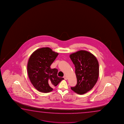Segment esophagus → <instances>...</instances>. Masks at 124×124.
Returning a JSON list of instances; mask_svg holds the SVG:
<instances>
[{"label":"esophagus","instance_id":"1","mask_svg":"<svg viewBox=\"0 0 124 124\" xmlns=\"http://www.w3.org/2000/svg\"><path fill=\"white\" fill-rule=\"evenodd\" d=\"M63 78H64V79H65V80H67L68 79L67 77L65 75V76H64V77H63Z\"/></svg>","mask_w":124,"mask_h":124}]
</instances>
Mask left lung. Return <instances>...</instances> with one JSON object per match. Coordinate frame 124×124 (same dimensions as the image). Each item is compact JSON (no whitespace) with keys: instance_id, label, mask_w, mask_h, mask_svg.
I'll use <instances>...</instances> for the list:
<instances>
[{"instance_id":"left-lung-1","label":"left lung","mask_w":124,"mask_h":124,"mask_svg":"<svg viewBox=\"0 0 124 124\" xmlns=\"http://www.w3.org/2000/svg\"><path fill=\"white\" fill-rule=\"evenodd\" d=\"M75 65L77 83L71 90L82 94L91 90L96 83L99 76V64L93 54L80 50L70 55Z\"/></svg>"}]
</instances>
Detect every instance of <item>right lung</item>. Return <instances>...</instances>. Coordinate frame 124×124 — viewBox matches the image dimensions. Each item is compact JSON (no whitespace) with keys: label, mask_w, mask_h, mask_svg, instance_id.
<instances>
[{"label":"right lung","mask_w":124,"mask_h":124,"mask_svg":"<svg viewBox=\"0 0 124 124\" xmlns=\"http://www.w3.org/2000/svg\"><path fill=\"white\" fill-rule=\"evenodd\" d=\"M48 47L39 48L31 55L27 64L29 77L34 87L40 92L49 93L64 78L57 76L58 69L50 65L58 55Z\"/></svg>","instance_id":"add662e5"}]
</instances>
